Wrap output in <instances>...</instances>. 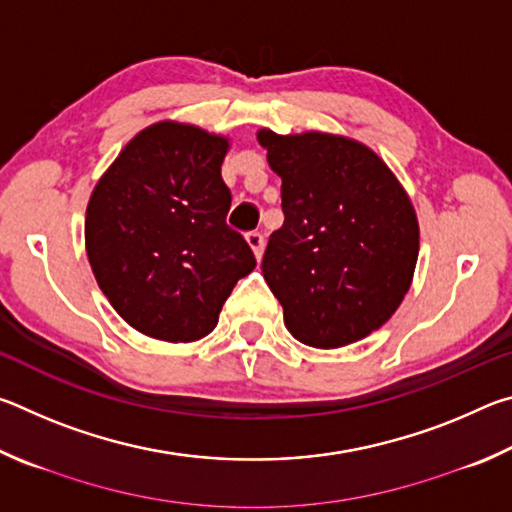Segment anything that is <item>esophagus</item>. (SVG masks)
Returning a JSON list of instances; mask_svg holds the SVG:
<instances>
[{"label": "esophagus", "instance_id": "obj_1", "mask_svg": "<svg viewBox=\"0 0 512 512\" xmlns=\"http://www.w3.org/2000/svg\"><path fill=\"white\" fill-rule=\"evenodd\" d=\"M246 241H248V246L253 248L255 257H257V259H262V255H264V237L259 235V232H248V235H246Z\"/></svg>", "mask_w": 512, "mask_h": 512}]
</instances>
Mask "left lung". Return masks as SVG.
<instances>
[{"mask_svg": "<svg viewBox=\"0 0 512 512\" xmlns=\"http://www.w3.org/2000/svg\"><path fill=\"white\" fill-rule=\"evenodd\" d=\"M282 178L284 223L262 273L293 339L320 350L375 332L413 282L420 228L409 194L366 144L334 133L257 131Z\"/></svg>", "mask_w": 512, "mask_h": 512, "instance_id": "1", "label": "left lung"}]
</instances>
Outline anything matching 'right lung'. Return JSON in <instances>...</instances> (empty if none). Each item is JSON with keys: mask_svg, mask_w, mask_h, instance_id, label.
I'll list each match as a JSON object with an SVG mask.
<instances>
[{"mask_svg": "<svg viewBox=\"0 0 512 512\" xmlns=\"http://www.w3.org/2000/svg\"><path fill=\"white\" fill-rule=\"evenodd\" d=\"M228 149V137L164 119L137 133L92 189V273L117 314L151 339H203L257 264L246 239L225 225Z\"/></svg>", "mask_w": 512, "mask_h": 512, "instance_id": "add662e5", "label": "right lung"}]
</instances>
